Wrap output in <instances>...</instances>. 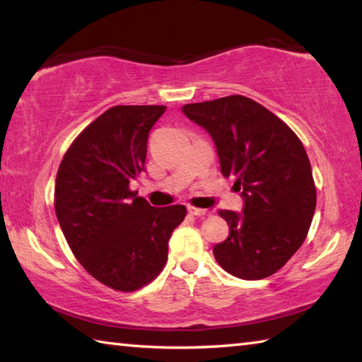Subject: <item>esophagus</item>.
<instances>
[{
	"instance_id": "esophagus-1",
	"label": "esophagus",
	"mask_w": 362,
	"mask_h": 362,
	"mask_svg": "<svg viewBox=\"0 0 362 362\" xmlns=\"http://www.w3.org/2000/svg\"><path fill=\"white\" fill-rule=\"evenodd\" d=\"M188 212L192 214V216L201 217V218H204V217H209V216H211V212L207 211V209H199V207H193V206H189V207H188Z\"/></svg>"
}]
</instances>
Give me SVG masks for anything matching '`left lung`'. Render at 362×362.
Segmentation results:
<instances>
[{
    "label": "left lung",
    "mask_w": 362,
    "mask_h": 362,
    "mask_svg": "<svg viewBox=\"0 0 362 362\" xmlns=\"http://www.w3.org/2000/svg\"><path fill=\"white\" fill-rule=\"evenodd\" d=\"M183 115L216 144L223 177H235L243 212L220 211L230 235L214 246L225 272L241 279L276 273L302 246L316 188L300 139L284 121L244 95L188 103Z\"/></svg>",
    "instance_id": "1"
}]
</instances>
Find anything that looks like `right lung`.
<instances>
[{
  "label": "right lung",
  "mask_w": 362,
  "mask_h": 362,
  "mask_svg": "<svg viewBox=\"0 0 362 362\" xmlns=\"http://www.w3.org/2000/svg\"><path fill=\"white\" fill-rule=\"evenodd\" d=\"M164 112L108 108L75 139L57 170L54 207L65 240L86 272L115 291H137L161 273L169 238L187 216L185 206L153 207L129 189Z\"/></svg>",
  "instance_id": "add662e5"
}]
</instances>
